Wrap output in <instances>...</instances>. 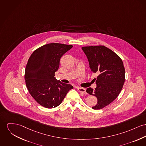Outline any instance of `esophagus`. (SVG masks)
<instances>
[{"label":"esophagus","instance_id":"obj_1","mask_svg":"<svg viewBox=\"0 0 146 146\" xmlns=\"http://www.w3.org/2000/svg\"><path fill=\"white\" fill-rule=\"evenodd\" d=\"M78 92H80V93H82L83 94H86V89L85 88H78Z\"/></svg>","mask_w":146,"mask_h":146}]
</instances>
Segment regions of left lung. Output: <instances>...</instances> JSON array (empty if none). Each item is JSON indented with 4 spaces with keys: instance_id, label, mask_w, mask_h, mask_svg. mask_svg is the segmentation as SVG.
Here are the masks:
<instances>
[{
    "instance_id": "left-lung-1",
    "label": "left lung",
    "mask_w": 146,
    "mask_h": 146,
    "mask_svg": "<svg viewBox=\"0 0 146 146\" xmlns=\"http://www.w3.org/2000/svg\"><path fill=\"white\" fill-rule=\"evenodd\" d=\"M88 58L91 70L97 72L96 88H88L86 92L97 97V104L92 107L100 110L114 101L119 94L125 80L122 60L115 52L102 45L82 47Z\"/></svg>"
}]
</instances>
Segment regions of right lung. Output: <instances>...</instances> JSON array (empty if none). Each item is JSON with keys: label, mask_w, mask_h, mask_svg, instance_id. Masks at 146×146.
<instances>
[{"label": "right lung", "mask_w": 146, "mask_h": 146, "mask_svg": "<svg viewBox=\"0 0 146 146\" xmlns=\"http://www.w3.org/2000/svg\"><path fill=\"white\" fill-rule=\"evenodd\" d=\"M72 46L59 43L46 44L35 50L28 60L25 72L26 86L31 96L43 107L58 106L73 88L54 77L61 56Z\"/></svg>", "instance_id": "1"}]
</instances>
